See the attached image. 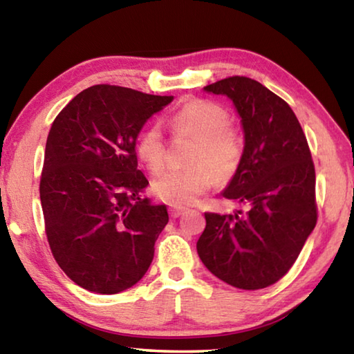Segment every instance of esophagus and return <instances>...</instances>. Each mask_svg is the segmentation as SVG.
I'll return each mask as SVG.
<instances>
[{
    "mask_svg": "<svg viewBox=\"0 0 354 354\" xmlns=\"http://www.w3.org/2000/svg\"><path fill=\"white\" fill-rule=\"evenodd\" d=\"M170 211V215L173 218H178L179 215H183L185 211H187V207H181V206H173L169 209Z\"/></svg>",
    "mask_w": 354,
    "mask_h": 354,
    "instance_id": "obj_1",
    "label": "esophagus"
}]
</instances>
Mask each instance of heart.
I'll use <instances>...</instances> for the list:
<instances>
[{
	"label": "heart",
	"instance_id": "heart-1",
	"mask_svg": "<svg viewBox=\"0 0 354 354\" xmlns=\"http://www.w3.org/2000/svg\"><path fill=\"white\" fill-rule=\"evenodd\" d=\"M171 129L196 140L190 154V169L171 170L156 179L153 192L173 206H187L211 190L220 178L236 173L242 159L243 142L230 124V113L207 100H190L171 113ZM136 154L151 173H159L165 164L164 137L158 124H149L136 142Z\"/></svg>",
	"mask_w": 354,
	"mask_h": 354
}]
</instances>
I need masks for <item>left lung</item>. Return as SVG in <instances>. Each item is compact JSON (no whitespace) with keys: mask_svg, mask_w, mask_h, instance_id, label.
I'll list each match as a JSON object with an SVG mask.
<instances>
[{"mask_svg":"<svg viewBox=\"0 0 354 354\" xmlns=\"http://www.w3.org/2000/svg\"><path fill=\"white\" fill-rule=\"evenodd\" d=\"M225 95L241 117V164L221 195L248 205V212H206L196 251L226 284L256 290L290 270L317 223L315 170L306 136L290 106L245 76L206 86Z\"/></svg>","mask_w":354,"mask_h":354,"instance_id":"obj_1","label":"left lung"}]
</instances>
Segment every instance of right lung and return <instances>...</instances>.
Segmentation results:
<instances>
[{
    "instance_id": "right-lung-1",
    "label": "right lung",
    "mask_w": 354,
    "mask_h": 354,
    "mask_svg": "<svg viewBox=\"0 0 354 354\" xmlns=\"http://www.w3.org/2000/svg\"><path fill=\"white\" fill-rule=\"evenodd\" d=\"M133 88L92 86L59 112L46 139L40 201L51 253L82 289L112 295L147 273L165 225V205L143 196L136 142L170 104Z\"/></svg>"
}]
</instances>
